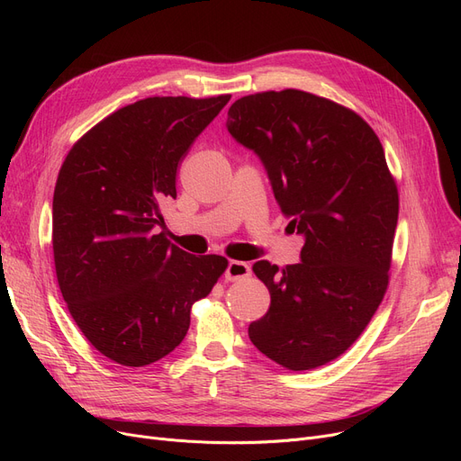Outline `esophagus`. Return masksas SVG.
Masks as SVG:
<instances>
[{
	"mask_svg": "<svg viewBox=\"0 0 461 461\" xmlns=\"http://www.w3.org/2000/svg\"><path fill=\"white\" fill-rule=\"evenodd\" d=\"M250 273H252V269H250L249 263H245V261H230L226 271H224V278L228 282H237V280H243V278L250 276Z\"/></svg>",
	"mask_w": 461,
	"mask_h": 461,
	"instance_id": "34e87169",
	"label": "esophagus"
}]
</instances>
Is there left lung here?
Segmentation results:
<instances>
[{
  "mask_svg": "<svg viewBox=\"0 0 461 461\" xmlns=\"http://www.w3.org/2000/svg\"><path fill=\"white\" fill-rule=\"evenodd\" d=\"M226 127L259 157L304 237L301 263H254L271 306L250 340L287 370L323 366L366 329L389 285L398 188L383 145L360 115L299 89L243 96Z\"/></svg>",
  "mask_w": 461,
  "mask_h": 461,
  "instance_id": "8db88e82",
  "label": "left lung"
}]
</instances>
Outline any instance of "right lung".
<instances>
[{"label": "right lung", "mask_w": 461, "mask_h": 461, "mask_svg": "<svg viewBox=\"0 0 461 461\" xmlns=\"http://www.w3.org/2000/svg\"><path fill=\"white\" fill-rule=\"evenodd\" d=\"M230 95L149 96L121 108L68 151L52 203L58 284L91 346L123 366L172 353L226 267L192 256L164 233L160 203L176 200V176ZM163 231L158 232V228Z\"/></svg>", "instance_id": "right-lung-1"}]
</instances>
